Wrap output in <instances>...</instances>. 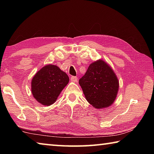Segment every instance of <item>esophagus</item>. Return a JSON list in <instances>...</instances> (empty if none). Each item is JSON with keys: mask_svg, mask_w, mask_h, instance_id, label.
<instances>
[{"mask_svg": "<svg viewBox=\"0 0 154 154\" xmlns=\"http://www.w3.org/2000/svg\"><path fill=\"white\" fill-rule=\"evenodd\" d=\"M71 82H76L77 81V77H75V76H72L71 77Z\"/></svg>", "mask_w": 154, "mask_h": 154, "instance_id": "34e87169", "label": "esophagus"}]
</instances>
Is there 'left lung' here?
<instances>
[{
  "instance_id": "1",
  "label": "left lung",
  "mask_w": 154,
  "mask_h": 154,
  "mask_svg": "<svg viewBox=\"0 0 154 154\" xmlns=\"http://www.w3.org/2000/svg\"><path fill=\"white\" fill-rule=\"evenodd\" d=\"M79 83L88 102L96 109L111 105L119 90L118 77L103 60L91 63Z\"/></svg>"
}]
</instances>
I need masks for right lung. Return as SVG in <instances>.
Returning <instances> with one entry per match:
<instances>
[{
    "instance_id": "obj_1",
    "label": "right lung",
    "mask_w": 154,
    "mask_h": 154,
    "mask_svg": "<svg viewBox=\"0 0 154 154\" xmlns=\"http://www.w3.org/2000/svg\"><path fill=\"white\" fill-rule=\"evenodd\" d=\"M69 82V76L58 66L45 65L33 77L31 91L37 102L49 106L56 102Z\"/></svg>"
}]
</instances>
